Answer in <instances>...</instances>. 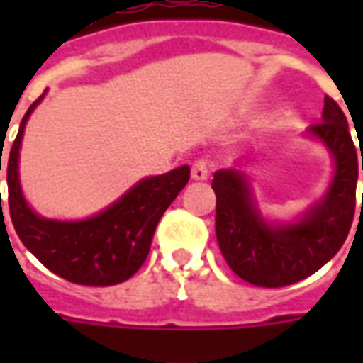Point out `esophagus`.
I'll list each match as a JSON object with an SVG mask.
<instances>
[{
	"label": "esophagus",
	"instance_id": "34e87169",
	"mask_svg": "<svg viewBox=\"0 0 363 363\" xmlns=\"http://www.w3.org/2000/svg\"><path fill=\"white\" fill-rule=\"evenodd\" d=\"M190 177L194 181H206L210 177V163L206 159H196L192 163V169H190Z\"/></svg>",
	"mask_w": 363,
	"mask_h": 363
}]
</instances>
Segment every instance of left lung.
I'll use <instances>...</instances> for the list:
<instances>
[{
    "mask_svg": "<svg viewBox=\"0 0 363 363\" xmlns=\"http://www.w3.org/2000/svg\"><path fill=\"white\" fill-rule=\"evenodd\" d=\"M335 159V173L325 196L294 221H267L239 169L213 173L216 237L229 268L249 284L281 288L325 267L348 237L356 210L359 163L342 108L325 96L319 124L307 130ZM363 210V196H362Z\"/></svg>",
    "mask_w": 363,
    "mask_h": 363,
    "instance_id": "1",
    "label": "left lung"
}]
</instances>
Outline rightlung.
<instances>
[{"label": "right lung", "mask_w": 363, "mask_h": 363, "mask_svg": "<svg viewBox=\"0 0 363 363\" xmlns=\"http://www.w3.org/2000/svg\"><path fill=\"white\" fill-rule=\"evenodd\" d=\"M44 95L46 91L28 106L9 151L7 189L13 228L28 251L60 278L82 286L120 284L132 278L145 262L159 220L186 186L190 167L182 165L165 174L142 179L103 212L85 220L43 218L23 196L19 150L27 120Z\"/></svg>", "instance_id": "add662e5"}]
</instances>
